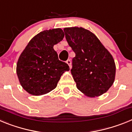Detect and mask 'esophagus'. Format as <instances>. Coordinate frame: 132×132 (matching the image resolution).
Returning <instances> with one entry per match:
<instances>
[{
  "label": "esophagus",
  "instance_id": "esophagus-1",
  "mask_svg": "<svg viewBox=\"0 0 132 132\" xmlns=\"http://www.w3.org/2000/svg\"><path fill=\"white\" fill-rule=\"evenodd\" d=\"M66 63L68 64L69 66V67H70V69H71V60H70V59H68V60H67Z\"/></svg>",
  "mask_w": 132,
  "mask_h": 132
}]
</instances>
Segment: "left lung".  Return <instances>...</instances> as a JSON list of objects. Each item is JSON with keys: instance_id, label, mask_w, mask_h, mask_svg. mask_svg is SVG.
Returning a JSON list of instances; mask_svg holds the SVG:
<instances>
[{"instance_id": "obj_1", "label": "left lung", "mask_w": 132, "mask_h": 132, "mask_svg": "<svg viewBox=\"0 0 132 132\" xmlns=\"http://www.w3.org/2000/svg\"><path fill=\"white\" fill-rule=\"evenodd\" d=\"M63 30L75 53L71 71L77 88L89 97L105 93L115 79L116 65L112 55L89 30L79 27Z\"/></svg>"}]
</instances>
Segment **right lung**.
Returning a JSON list of instances; mask_svg holds the SVG:
<instances>
[{
	"label": "right lung",
	"instance_id": "1",
	"mask_svg": "<svg viewBox=\"0 0 132 132\" xmlns=\"http://www.w3.org/2000/svg\"><path fill=\"white\" fill-rule=\"evenodd\" d=\"M64 36L61 28L41 31L21 53L16 73L20 85L29 94L39 96L50 93L57 87L63 73L69 71V65L59 60L53 49Z\"/></svg>",
	"mask_w": 132,
	"mask_h": 132
}]
</instances>
